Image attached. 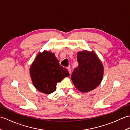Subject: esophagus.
Returning a JSON list of instances; mask_svg holds the SVG:
<instances>
[{"label": "esophagus", "instance_id": "1", "mask_svg": "<svg viewBox=\"0 0 130 130\" xmlns=\"http://www.w3.org/2000/svg\"><path fill=\"white\" fill-rule=\"evenodd\" d=\"M67 69H68V70L69 71V73L70 74H71V69H70V67H68L67 68Z\"/></svg>", "mask_w": 130, "mask_h": 130}]
</instances>
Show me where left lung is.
Listing matches in <instances>:
<instances>
[{
	"label": "left lung",
	"instance_id": "obj_1",
	"mask_svg": "<svg viewBox=\"0 0 130 130\" xmlns=\"http://www.w3.org/2000/svg\"><path fill=\"white\" fill-rule=\"evenodd\" d=\"M79 65L71 78L75 87L82 92L92 90L100 84L103 76V66L94 51L84 50L77 54Z\"/></svg>",
	"mask_w": 130,
	"mask_h": 130
}]
</instances>
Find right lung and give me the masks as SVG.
Returning <instances> with one entry per match:
<instances>
[{
  "instance_id": "1",
  "label": "right lung",
  "mask_w": 130,
  "mask_h": 130,
  "mask_svg": "<svg viewBox=\"0 0 130 130\" xmlns=\"http://www.w3.org/2000/svg\"><path fill=\"white\" fill-rule=\"evenodd\" d=\"M29 70L35 87L47 94L56 90L57 83L69 76L68 70L60 65L55 54L47 51L37 55Z\"/></svg>"
}]
</instances>
